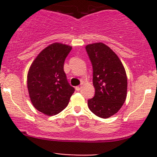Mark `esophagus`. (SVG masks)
<instances>
[{
  "mask_svg": "<svg viewBox=\"0 0 157 157\" xmlns=\"http://www.w3.org/2000/svg\"><path fill=\"white\" fill-rule=\"evenodd\" d=\"M76 90H77V91H80V90H81V88H82V86H76Z\"/></svg>",
  "mask_w": 157,
  "mask_h": 157,
  "instance_id": "obj_1",
  "label": "esophagus"
}]
</instances>
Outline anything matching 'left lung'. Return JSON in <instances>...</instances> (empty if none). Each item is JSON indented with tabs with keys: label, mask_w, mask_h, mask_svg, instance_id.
Masks as SVG:
<instances>
[{
	"label": "left lung",
	"mask_w": 157,
	"mask_h": 157,
	"mask_svg": "<svg viewBox=\"0 0 157 157\" xmlns=\"http://www.w3.org/2000/svg\"><path fill=\"white\" fill-rule=\"evenodd\" d=\"M86 50L93 66L95 88L88 107L98 117L108 118L119 111L126 99L125 70L116 54L102 42L87 45Z\"/></svg>",
	"instance_id": "1"
}]
</instances>
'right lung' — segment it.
Segmentation results:
<instances>
[{
  "instance_id": "right-lung-1",
  "label": "right lung",
  "mask_w": 157,
  "mask_h": 157,
  "mask_svg": "<svg viewBox=\"0 0 157 157\" xmlns=\"http://www.w3.org/2000/svg\"><path fill=\"white\" fill-rule=\"evenodd\" d=\"M71 49L62 43L51 44L29 67L27 88L31 102L38 111L48 116L65 109L74 92L64 71V61Z\"/></svg>"
}]
</instances>
